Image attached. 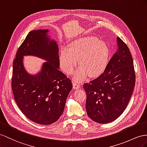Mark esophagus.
Instances as JSON below:
<instances>
[{"label": "esophagus", "mask_w": 147, "mask_h": 147, "mask_svg": "<svg viewBox=\"0 0 147 147\" xmlns=\"http://www.w3.org/2000/svg\"><path fill=\"white\" fill-rule=\"evenodd\" d=\"M73 88L75 89H79L80 87V84L78 82H75V81H73Z\"/></svg>", "instance_id": "esophagus-1"}]
</instances>
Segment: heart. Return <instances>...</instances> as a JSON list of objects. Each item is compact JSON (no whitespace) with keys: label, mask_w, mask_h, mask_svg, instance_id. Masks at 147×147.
Here are the masks:
<instances>
[{"label":"heart","mask_w":147,"mask_h":147,"mask_svg":"<svg viewBox=\"0 0 147 147\" xmlns=\"http://www.w3.org/2000/svg\"><path fill=\"white\" fill-rule=\"evenodd\" d=\"M109 49L107 45L94 36L79 38L71 41L69 48L63 47L59 56L61 69L67 74L73 72L78 59L81 65L73 79L82 81L88 76L95 77L102 73L108 62Z\"/></svg>","instance_id":"heart-1"}]
</instances>
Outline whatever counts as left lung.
Wrapping results in <instances>:
<instances>
[{"instance_id": "8db88e82", "label": "left lung", "mask_w": 147, "mask_h": 147, "mask_svg": "<svg viewBox=\"0 0 147 147\" xmlns=\"http://www.w3.org/2000/svg\"><path fill=\"white\" fill-rule=\"evenodd\" d=\"M117 49L104 73L84 84L86 112L99 123L114 121L126 109L134 91L135 74L133 59L127 45L117 38Z\"/></svg>"}]
</instances>
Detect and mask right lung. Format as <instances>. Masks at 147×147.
Listing matches in <instances>:
<instances>
[{
    "label": "right lung",
    "instance_id": "1",
    "mask_svg": "<svg viewBox=\"0 0 147 147\" xmlns=\"http://www.w3.org/2000/svg\"><path fill=\"white\" fill-rule=\"evenodd\" d=\"M49 30L30 32L18 48L13 63L12 88L22 113L32 121L50 125L60 117L72 82L59 71L58 46L48 35ZM34 55L46 61L35 75L28 74L23 56Z\"/></svg>",
    "mask_w": 147,
    "mask_h": 147
}]
</instances>
